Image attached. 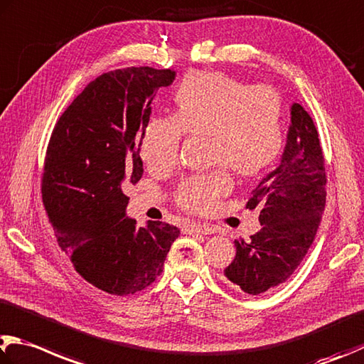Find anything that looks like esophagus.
I'll return each instance as SVG.
<instances>
[{"instance_id": "34e87169", "label": "esophagus", "mask_w": 364, "mask_h": 364, "mask_svg": "<svg viewBox=\"0 0 364 364\" xmlns=\"http://www.w3.org/2000/svg\"><path fill=\"white\" fill-rule=\"evenodd\" d=\"M184 230L189 234H203V235H210V234H215L216 229L213 226H210V224H202V223H189L184 226Z\"/></svg>"}]
</instances>
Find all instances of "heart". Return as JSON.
Here are the masks:
<instances>
[{
  "label": "heart",
  "instance_id": "b5f03b06",
  "mask_svg": "<svg viewBox=\"0 0 364 364\" xmlns=\"http://www.w3.org/2000/svg\"><path fill=\"white\" fill-rule=\"evenodd\" d=\"M173 117H153L140 156L154 173H167L180 157L183 135L207 136L210 164L257 176L279 159L285 144L283 103L269 85H250L218 71H196L173 92ZM232 188L226 170L186 178L175 200L193 213H210Z\"/></svg>",
  "mask_w": 364,
  "mask_h": 364
}]
</instances>
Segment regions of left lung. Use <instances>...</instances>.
Wrapping results in <instances>:
<instances>
[{"label":"left lung","instance_id":"8db88e82","mask_svg":"<svg viewBox=\"0 0 364 364\" xmlns=\"http://www.w3.org/2000/svg\"><path fill=\"white\" fill-rule=\"evenodd\" d=\"M247 208L259 211L261 230L235 240V259L224 270L228 282L261 294L293 275L312 245L326 203L325 157L312 117L291 107L285 153L279 167L251 193Z\"/></svg>","mask_w":364,"mask_h":364}]
</instances>
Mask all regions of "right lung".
<instances>
[{
	"instance_id": "right-lung-1",
	"label": "right lung",
	"mask_w": 364,
	"mask_h": 364,
	"mask_svg": "<svg viewBox=\"0 0 364 364\" xmlns=\"http://www.w3.org/2000/svg\"><path fill=\"white\" fill-rule=\"evenodd\" d=\"M173 79L175 71L151 67L103 73L63 111L46 151L41 194L58 247L85 282L109 294L149 287L180 235L162 221L138 228L125 216L124 194L143 175L151 102Z\"/></svg>"
}]
</instances>
